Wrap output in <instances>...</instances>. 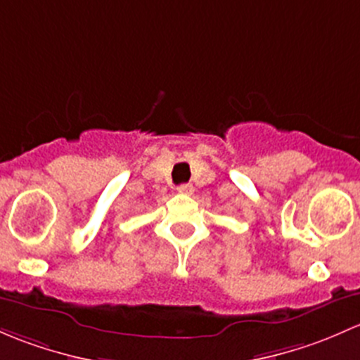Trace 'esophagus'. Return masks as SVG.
<instances>
[{
    "label": "esophagus",
    "mask_w": 360,
    "mask_h": 360,
    "mask_svg": "<svg viewBox=\"0 0 360 360\" xmlns=\"http://www.w3.org/2000/svg\"><path fill=\"white\" fill-rule=\"evenodd\" d=\"M176 191L180 192V194H192V192H194V185L192 184H181V185H179V187H176Z\"/></svg>",
    "instance_id": "esophagus-1"
}]
</instances>
